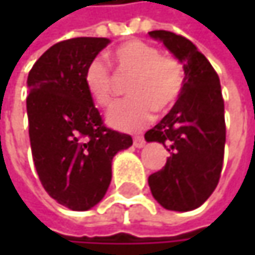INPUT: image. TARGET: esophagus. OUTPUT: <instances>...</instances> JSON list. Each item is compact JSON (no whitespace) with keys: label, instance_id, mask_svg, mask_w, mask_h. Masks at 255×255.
Returning <instances> with one entry per match:
<instances>
[{"label":"esophagus","instance_id":"obj_1","mask_svg":"<svg viewBox=\"0 0 255 255\" xmlns=\"http://www.w3.org/2000/svg\"><path fill=\"white\" fill-rule=\"evenodd\" d=\"M134 146L135 147H138V149H141V147H144V144H146V141H144V138L143 137H134Z\"/></svg>","mask_w":255,"mask_h":255}]
</instances>
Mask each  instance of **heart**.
Wrapping results in <instances>:
<instances>
[{"instance_id": "b5f03b06", "label": "heart", "mask_w": 255, "mask_h": 255, "mask_svg": "<svg viewBox=\"0 0 255 255\" xmlns=\"http://www.w3.org/2000/svg\"><path fill=\"white\" fill-rule=\"evenodd\" d=\"M112 60L120 72L131 74L127 85L128 99L117 103L106 115L108 124L120 131H137L153 118V109L164 112L180 97L184 85L181 62L171 54H161L159 48L131 39L118 45ZM87 93L99 106H109L114 100V79L102 57L93 59L84 71Z\"/></svg>"}]
</instances>
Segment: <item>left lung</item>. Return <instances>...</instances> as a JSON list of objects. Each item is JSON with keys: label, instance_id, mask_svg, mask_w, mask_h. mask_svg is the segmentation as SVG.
I'll use <instances>...</instances> for the list:
<instances>
[{"label": "left lung", "instance_id": "left-lung-1", "mask_svg": "<svg viewBox=\"0 0 255 255\" xmlns=\"http://www.w3.org/2000/svg\"><path fill=\"white\" fill-rule=\"evenodd\" d=\"M149 35L181 62L184 85L173 109L144 134L146 141L162 143L170 152L165 167L147 181L165 210L192 211L214 192L223 167L226 126L220 79L187 38L170 30Z\"/></svg>", "mask_w": 255, "mask_h": 255}]
</instances>
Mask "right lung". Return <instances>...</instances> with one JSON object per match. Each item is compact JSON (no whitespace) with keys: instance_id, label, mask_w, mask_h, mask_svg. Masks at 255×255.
<instances>
[{"instance_id":"right-lung-1","label":"right lung","mask_w":255,"mask_h":255,"mask_svg":"<svg viewBox=\"0 0 255 255\" xmlns=\"http://www.w3.org/2000/svg\"><path fill=\"white\" fill-rule=\"evenodd\" d=\"M109 42L90 36L57 42L27 75L33 164L45 192L72 211H87L103 199L114 156L132 144L131 135L103 126L84 85L87 65Z\"/></svg>"}]
</instances>
